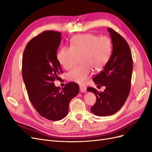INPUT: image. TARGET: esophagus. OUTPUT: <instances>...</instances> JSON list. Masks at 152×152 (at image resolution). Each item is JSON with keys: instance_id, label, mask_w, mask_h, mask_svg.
Masks as SVG:
<instances>
[{"instance_id": "34e87169", "label": "esophagus", "mask_w": 152, "mask_h": 152, "mask_svg": "<svg viewBox=\"0 0 152 152\" xmlns=\"http://www.w3.org/2000/svg\"><path fill=\"white\" fill-rule=\"evenodd\" d=\"M80 91L82 93H84L86 92V87L84 86H80Z\"/></svg>"}]
</instances>
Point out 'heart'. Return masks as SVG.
Here are the masks:
<instances>
[{
  "label": "heart",
  "instance_id": "obj_1",
  "mask_svg": "<svg viewBox=\"0 0 152 152\" xmlns=\"http://www.w3.org/2000/svg\"><path fill=\"white\" fill-rule=\"evenodd\" d=\"M112 50V44L107 37L93 34L78 35L71 39L70 47H63L57 54L61 66L70 70L80 56V65L68 73V79L78 84H83L92 73V69L100 71L108 62Z\"/></svg>",
  "mask_w": 152,
  "mask_h": 152
}]
</instances>
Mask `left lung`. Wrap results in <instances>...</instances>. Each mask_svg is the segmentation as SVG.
I'll list each match as a JSON object with an SVG mask.
<instances>
[{"instance_id": "left-lung-1", "label": "left lung", "mask_w": 152, "mask_h": 152, "mask_svg": "<svg viewBox=\"0 0 152 152\" xmlns=\"http://www.w3.org/2000/svg\"><path fill=\"white\" fill-rule=\"evenodd\" d=\"M112 39V56L103 70L93 78L96 84L105 86L103 92L93 87L87 90L96 96V102L91 108L92 113L98 116H108L120 110L129 94L132 73V58L129 46L122 37L108 28Z\"/></svg>"}]
</instances>
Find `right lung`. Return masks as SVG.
Here are the masks:
<instances>
[{"instance_id":"obj_1","label":"right lung","mask_w":152,"mask_h":152,"mask_svg":"<svg viewBox=\"0 0 152 152\" xmlns=\"http://www.w3.org/2000/svg\"><path fill=\"white\" fill-rule=\"evenodd\" d=\"M61 34L44 31L29 41L22 60V75L31 103L40 115L48 120H61L68 114L69 103L78 94L79 86L66 84L61 89L54 86L61 64L57 50Z\"/></svg>"}]
</instances>
